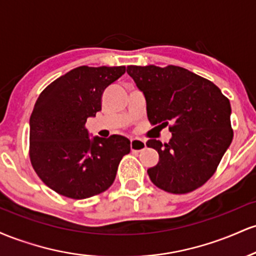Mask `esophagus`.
Returning a JSON list of instances; mask_svg holds the SVG:
<instances>
[{
    "mask_svg": "<svg viewBox=\"0 0 256 256\" xmlns=\"http://www.w3.org/2000/svg\"><path fill=\"white\" fill-rule=\"evenodd\" d=\"M130 148L132 152H142L146 148V142L138 138H134L130 142Z\"/></svg>",
    "mask_w": 256,
    "mask_h": 256,
    "instance_id": "1",
    "label": "esophagus"
}]
</instances>
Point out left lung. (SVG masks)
I'll use <instances>...</instances> for the list:
<instances>
[{"mask_svg":"<svg viewBox=\"0 0 256 256\" xmlns=\"http://www.w3.org/2000/svg\"><path fill=\"white\" fill-rule=\"evenodd\" d=\"M144 92L152 125L172 132L168 143L149 140L158 152L148 176L161 190L188 194L202 186L218 168L231 144V106L216 84L179 66H128Z\"/></svg>","mask_w":256,"mask_h":256,"instance_id":"8db88e82","label":"left lung"}]
</instances>
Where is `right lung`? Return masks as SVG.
Here are the masks:
<instances>
[{
  "instance_id": "add662e5",
  "label": "right lung",
  "mask_w": 256,
  "mask_h": 256,
  "mask_svg": "<svg viewBox=\"0 0 256 256\" xmlns=\"http://www.w3.org/2000/svg\"><path fill=\"white\" fill-rule=\"evenodd\" d=\"M125 66H80L55 79L38 96L30 118V160L46 185L83 200L113 184L119 162L130 152L128 138H89L85 122L101 110L106 88Z\"/></svg>"
}]
</instances>
